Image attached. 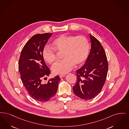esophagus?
I'll list each match as a JSON object with an SVG mask.
<instances>
[{"instance_id":"34e87169","label":"esophagus","mask_w":129,"mask_h":129,"mask_svg":"<svg viewBox=\"0 0 129 129\" xmlns=\"http://www.w3.org/2000/svg\"><path fill=\"white\" fill-rule=\"evenodd\" d=\"M65 76H66L65 75H59V77H60V78H63V77H64Z\"/></svg>"}]
</instances>
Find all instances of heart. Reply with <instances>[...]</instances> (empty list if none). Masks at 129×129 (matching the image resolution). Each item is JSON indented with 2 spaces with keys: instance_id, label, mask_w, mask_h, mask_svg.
<instances>
[{
  "instance_id": "1",
  "label": "heart",
  "mask_w": 129,
  "mask_h": 129,
  "mask_svg": "<svg viewBox=\"0 0 129 129\" xmlns=\"http://www.w3.org/2000/svg\"><path fill=\"white\" fill-rule=\"evenodd\" d=\"M51 45L58 53H62L63 60L56 62L51 67L55 74H64L70 72L75 64L79 66L88 56L90 44L83 36L62 35L54 39ZM45 62L52 64L55 61L56 54L52 49L45 47L42 51Z\"/></svg>"
}]
</instances>
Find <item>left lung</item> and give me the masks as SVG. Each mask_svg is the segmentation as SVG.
<instances>
[{
    "label": "left lung",
    "mask_w": 129,
    "mask_h": 129,
    "mask_svg": "<svg viewBox=\"0 0 129 129\" xmlns=\"http://www.w3.org/2000/svg\"><path fill=\"white\" fill-rule=\"evenodd\" d=\"M91 49L84 66L77 70V79L73 87L74 93L86 100L101 92L107 79L108 62L100 41L90 34Z\"/></svg>",
    "instance_id": "1"
}]
</instances>
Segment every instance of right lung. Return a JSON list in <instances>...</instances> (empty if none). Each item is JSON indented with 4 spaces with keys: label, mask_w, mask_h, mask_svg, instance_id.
Here are the masks:
<instances>
[{
    "label": "right lung",
    "mask_w": 129,
    "mask_h": 129,
    "mask_svg": "<svg viewBox=\"0 0 129 129\" xmlns=\"http://www.w3.org/2000/svg\"><path fill=\"white\" fill-rule=\"evenodd\" d=\"M52 33L38 34L33 36L24 46L19 61V71L22 84L29 95L36 101H49L56 94L59 76L50 79L44 83L50 70L46 64L42 51Z\"/></svg>",
    "instance_id": "right-lung-1"
}]
</instances>
